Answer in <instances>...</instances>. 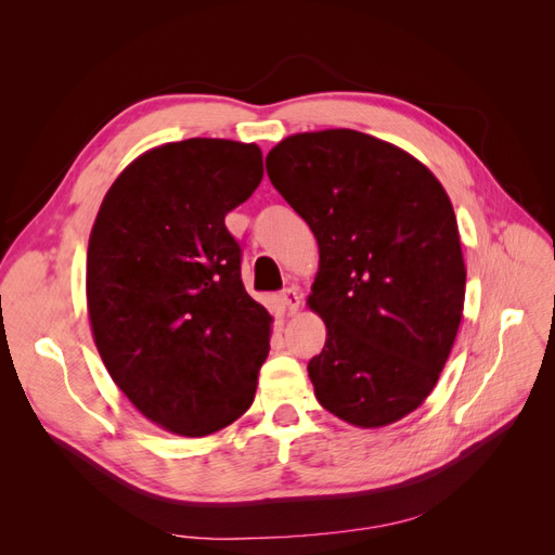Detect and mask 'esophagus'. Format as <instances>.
Masks as SVG:
<instances>
[{
    "instance_id": "1",
    "label": "esophagus",
    "mask_w": 555,
    "mask_h": 555,
    "mask_svg": "<svg viewBox=\"0 0 555 555\" xmlns=\"http://www.w3.org/2000/svg\"><path fill=\"white\" fill-rule=\"evenodd\" d=\"M280 300H282V306L287 308L289 314H294V312L300 308V294H298L296 287H287V289H284V292L280 294Z\"/></svg>"
}]
</instances>
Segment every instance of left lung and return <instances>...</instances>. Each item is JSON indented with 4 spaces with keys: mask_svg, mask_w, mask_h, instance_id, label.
Instances as JSON below:
<instances>
[{
    "mask_svg": "<svg viewBox=\"0 0 555 555\" xmlns=\"http://www.w3.org/2000/svg\"><path fill=\"white\" fill-rule=\"evenodd\" d=\"M319 243L308 306L326 345L308 375L322 408L389 426L438 384L456 340L465 263L451 201L426 166L354 129L294 133L266 157Z\"/></svg>",
    "mask_w": 555,
    "mask_h": 555,
    "instance_id": "left-lung-1",
    "label": "left lung"
}]
</instances>
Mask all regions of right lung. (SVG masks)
I'll list each match as a JSON object with an SVG mask.
<instances>
[{
	"label": "right lung",
	"instance_id": "right-lung-1",
	"mask_svg": "<svg viewBox=\"0 0 555 555\" xmlns=\"http://www.w3.org/2000/svg\"><path fill=\"white\" fill-rule=\"evenodd\" d=\"M255 143L188 139L120 173L88 245V312L108 375L145 418L204 438L251 405L273 317L241 280L224 217L259 188Z\"/></svg>",
	"mask_w": 555,
	"mask_h": 555
}]
</instances>
